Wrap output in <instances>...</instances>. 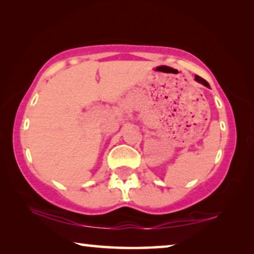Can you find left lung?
<instances>
[{
  "instance_id": "1",
  "label": "left lung",
  "mask_w": 254,
  "mask_h": 254,
  "mask_svg": "<svg viewBox=\"0 0 254 254\" xmlns=\"http://www.w3.org/2000/svg\"><path fill=\"white\" fill-rule=\"evenodd\" d=\"M195 79L198 81V83H200V84H203L204 86H206V87H208V88H210L209 87V84L207 83V81H206L205 79H203L201 78V77H199V76H195Z\"/></svg>"
}]
</instances>
